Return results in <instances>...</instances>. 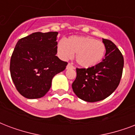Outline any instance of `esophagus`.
Listing matches in <instances>:
<instances>
[{
  "mask_svg": "<svg viewBox=\"0 0 135 135\" xmlns=\"http://www.w3.org/2000/svg\"><path fill=\"white\" fill-rule=\"evenodd\" d=\"M66 68L67 69H70V68L74 69V68H75V67L73 66V65L71 64V63H68V65H67Z\"/></svg>",
  "mask_w": 135,
  "mask_h": 135,
  "instance_id": "esophagus-1",
  "label": "esophagus"
}]
</instances>
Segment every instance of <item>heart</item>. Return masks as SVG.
Wrapping results in <instances>:
<instances>
[{
  "mask_svg": "<svg viewBox=\"0 0 135 135\" xmlns=\"http://www.w3.org/2000/svg\"><path fill=\"white\" fill-rule=\"evenodd\" d=\"M58 51L64 59L73 57L80 66L91 68L101 62L105 53V46L103 42L89 36H70L58 44Z\"/></svg>",
  "mask_w": 135,
  "mask_h": 135,
  "instance_id": "obj_1",
  "label": "heart"
}]
</instances>
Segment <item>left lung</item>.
I'll use <instances>...</instances> for the list:
<instances>
[{"mask_svg": "<svg viewBox=\"0 0 135 135\" xmlns=\"http://www.w3.org/2000/svg\"><path fill=\"white\" fill-rule=\"evenodd\" d=\"M105 46V58L95 66L77 68V77L72 84L73 91L87 102H97L109 97L120 82L124 58L117 46L103 38Z\"/></svg>", "mask_w": 135, "mask_h": 135, "instance_id": "1", "label": "left lung"}]
</instances>
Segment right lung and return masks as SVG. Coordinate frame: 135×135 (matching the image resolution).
<instances>
[{
	"instance_id": "1",
	"label": "right lung",
	"mask_w": 135,
	"mask_h": 135,
	"mask_svg": "<svg viewBox=\"0 0 135 135\" xmlns=\"http://www.w3.org/2000/svg\"><path fill=\"white\" fill-rule=\"evenodd\" d=\"M58 34L35 32L17 43L10 58V75L17 90L25 98L44 97L53 77L66 68L68 62L56 56Z\"/></svg>"
}]
</instances>
